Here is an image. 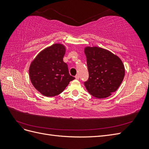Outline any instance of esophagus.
<instances>
[{
	"instance_id": "obj_1",
	"label": "esophagus",
	"mask_w": 149,
	"mask_h": 149,
	"mask_svg": "<svg viewBox=\"0 0 149 149\" xmlns=\"http://www.w3.org/2000/svg\"><path fill=\"white\" fill-rule=\"evenodd\" d=\"M75 78H76V79H79V75L78 74H76V75L75 76Z\"/></svg>"
}]
</instances>
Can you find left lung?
I'll return each instance as SVG.
<instances>
[{"label": "left lung", "mask_w": 149, "mask_h": 149, "mask_svg": "<svg viewBox=\"0 0 149 149\" xmlns=\"http://www.w3.org/2000/svg\"><path fill=\"white\" fill-rule=\"evenodd\" d=\"M89 78L84 84L94 97L105 98L115 92L123 82L125 69L120 58L100 47H86Z\"/></svg>", "instance_id": "1"}]
</instances>
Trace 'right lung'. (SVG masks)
Returning a JSON list of instances; mask_svg holds the SVG:
<instances>
[{"instance_id": "add662e5", "label": "right lung", "mask_w": 149, "mask_h": 149, "mask_svg": "<svg viewBox=\"0 0 149 149\" xmlns=\"http://www.w3.org/2000/svg\"><path fill=\"white\" fill-rule=\"evenodd\" d=\"M65 51L64 45L54 44L43 49L31 62L29 68L31 82L44 96L58 95L75 79L70 74L68 65L63 61Z\"/></svg>"}]
</instances>
